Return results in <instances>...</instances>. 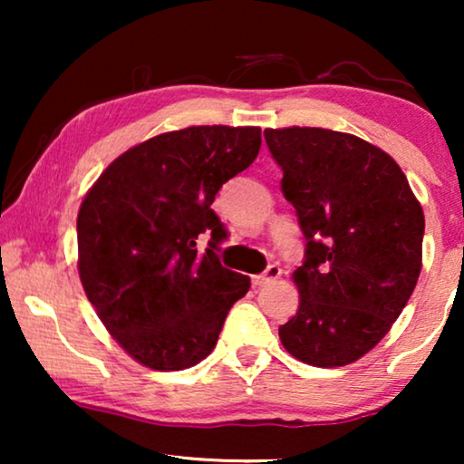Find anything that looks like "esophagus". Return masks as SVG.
<instances>
[{
  "label": "esophagus",
  "instance_id": "obj_1",
  "mask_svg": "<svg viewBox=\"0 0 464 464\" xmlns=\"http://www.w3.org/2000/svg\"><path fill=\"white\" fill-rule=\"evenodd\" d=\"M278 276H281V268L272 264V266H268V268H266V270L262 272V275L253 276V285H256V287H264V285L276 281Z\"/></svg>",
  "mask_w": 464,
  "mask_h": 464
}]
</instances>
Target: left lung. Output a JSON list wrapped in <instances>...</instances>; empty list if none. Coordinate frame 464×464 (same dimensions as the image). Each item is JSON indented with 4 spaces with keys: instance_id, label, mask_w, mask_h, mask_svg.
Masks as SVG:
<instances>
[{
    "instance_id": "obj_1",
    "label": "left lung",
    "mask_w": 464,
    "mask_h": 464,
    "mask_svg": "<svg viewBox=\"0 0 464 464\" xmlns=\"http://www.w3.org/2000/svg\"><path fill=\"white\" fill-rule=\"evenodd\" d=\"M264 137L306 238L300 308L278 338L302 363L348 365L389 334L416 287L422 207L399 164L361 137L310 126Z\"/></svg>"
}]
</instances>
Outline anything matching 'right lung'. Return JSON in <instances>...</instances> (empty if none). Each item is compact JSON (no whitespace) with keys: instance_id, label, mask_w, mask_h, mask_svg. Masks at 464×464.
Instances as JSON below:
<instances>
[{"instance_id":"obj_1","label":"right lung","mask_w":464,"mask_h":464,"mask_svg":"<svg viewBox=\"0 0 464 464\" xmlns=\"http://www.w3.org/2000/svg\"><path fill=\"white\" fill-rule=\"evenodd\" d=\"M259 126H188L126 150L78 213V272L88 302L137 363L179 372L218 344L251 278L224 268L215 194L257 158ZM212 234L200 254L195 240Z\"/></svg>"}]
</instances>
